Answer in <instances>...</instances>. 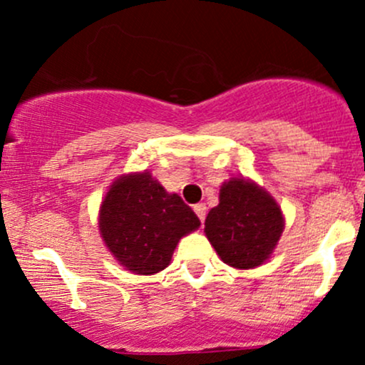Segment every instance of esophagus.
<instances>
[{"mask_svg": "<svg viewBox=\"0 0 365 365\" xmlns=\"http://www.w3.org/2000/svg\"><path fill=\"white\" fill-rule=\"evenodd\" d=\"M193 208H195V214L198 215V219L203 222L205 215H207V207H205V203H196Z\"/></svg>", "mask_w": 365, "mask_h": 365, "instance_id": "34e87169", "label": "esophagus"}]
</instances>
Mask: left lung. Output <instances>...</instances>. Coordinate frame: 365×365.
<instances>
[{
	"mask_svg": "<svg viewBox=\"0 0 365 365\" xmlns=\"http://www.w3.org/2000/svg\"><path fill=\"white\" fill-rule=\"evenodd\" d=\"M281 208L257 184L235 178L220 187L219 205L208 212L205 235L217 255L236 269L264 264L277 245Z\"/></svg>",
	"mask_w": 365,
	"mask_h": 365,
	"instance_id": "obj_1",
	"label": "left lung"
}]
</instances>
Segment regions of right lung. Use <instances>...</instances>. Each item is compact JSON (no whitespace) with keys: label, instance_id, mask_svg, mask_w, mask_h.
<instances>
[{"label":"right lung","instance_id":"add662e5","mask_svg":"<svg viewBox=\"0 0 365 365\" xmlns=\"http://www.w3.org/2000/svg\"><path fill=\"white\" fill-rule=\"evenodd\" d=\"M198 227L200 219L181 196L167 193L150 172L120 178L101 203L105 245L124 267L143 276L163 271L179 240Z\"/></svg>","mask_w":365,"mask_h":365}]
</instances>
